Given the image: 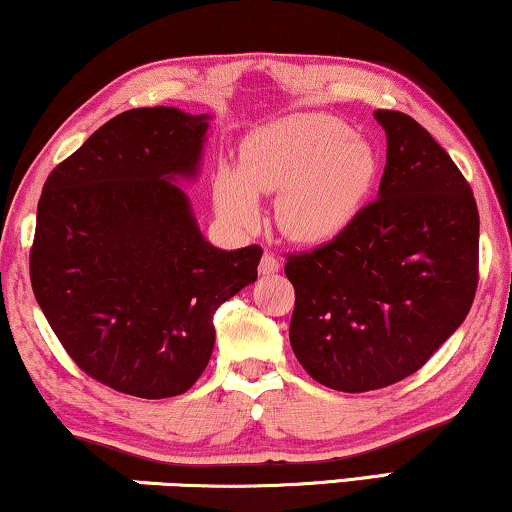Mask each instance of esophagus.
Here are the masks:
<instances>
[{"label": "esophagus", "mask_w": 512, "mask_h": 512, "mask_svg": "<svg viewBox=\"0 0 512 512\" xmlns=\"http://www.w3.org/2000/svg\"><path fill=\"white\" fill-rule=\"evenodd\" d=\"M258 270H261L263 275H275V272L279 270V258L275 254H268V251H265L263 258H261V265H258Z\"/></svg>", "instance_id": "1"}]
</instances>
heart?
I'll return each instance as SVG.
<instances>
[{
  "label": "heart",
  "mask_w": 512,
  "mask_h": 512,
  "mask_svg": "<svg viewBox=\"0 0 512 512\" xmlns=\"http://www.w3.org/2000/svg\"><path fill=\"white\" fill-rule=\"evenodd\" d=\"M380 163L366 139L326 114H296L251 132L240 163L221 165L214 202L223 219L251 228L261 219L256 193H277L279 228L303 244L345 233L373 193Z\"/></svg>",
  "instance_id": "b5f03b06"
}]
</instances>
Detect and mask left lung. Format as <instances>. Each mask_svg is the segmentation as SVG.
<instances>
[{
    "mask_svg": "<svg viewBox=\"0 0 512 512\" xmlns=\"http://www.w3.org/2000/svg\"><path fill=\"white\" fill-rule=\"evenodd\" d=\"M375 121L387 132L377 200L284 265L296 289L293 354L312 380L347 394L417 373L478 289L480 216L464 174L415 118L380 109Z\"/></svg>",
    "mask_w": 512,
    "mask_h": 512,
    "instance_id": "8db88e82",
    "label": "left lung"
}]
</instances>
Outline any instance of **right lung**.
Here are the masks:
<instances>
[{
	"label": "right lung",
	"instance_id": "1",
	"mask_svg": "<svg viewBox=\"0 0 512 512\" xmlns=\"http://www.w3.org/2000/svg\"><path fill=\"white\" fill-rule=\"evenodd\" d=\"M209 116L130 109L48 174L30 251L34 298L76 366L137 398L188 391L214 349V312L256 282L263 249L221 251L186 193Z\"/></svg>",
	"mask_w": 512,
	"mask_h": 512
}]
</instances>
